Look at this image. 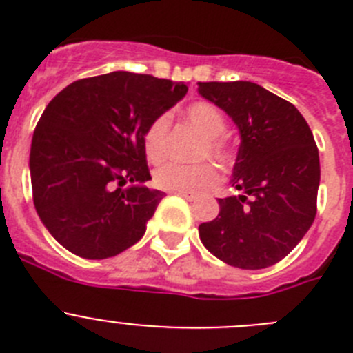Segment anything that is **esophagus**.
I'll list each match as a JSON object with an SVG mask.
<instances>
[{"label":"esophagus","mask_w":353,"mask_h":353,"mask_svg":"<svg viewBox=\"0 0 353 353\" xmlns=\"http://www.w3.org/2000/svg\"><path fill=\"white\" fill-rule=\"evenodd\" d=\"M176 196H180V198H185L189 199V201H192V199H196V194H192V192H183V191H176L174 192Z\"/></svg>","instance_id":"1"}]
</instances>
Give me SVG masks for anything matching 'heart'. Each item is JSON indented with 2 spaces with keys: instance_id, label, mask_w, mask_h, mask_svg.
Listing matches in <instances>:
<instances>
[{
  "instance_id": "b5f03b06",
  "label": "heart",
  "mask_w": 353,
  "mask_h": 353,
  "mask_svg": "<svg viewBox=\"0 0 353 353\" xmlns=\"http://www.w3.org/2000/svg\"><path fill=\"white\" fill-rule=\"evenodd\" d=\"M183 118L203 136V143L198 150V159H210L215 164L226 168L232 162L233 154L224 138L228 132V120L223 111L210 102H194L183 111ZM168 130H170V120L164 114L150 121V125L143 134V148L148 161L161 162L164 159ZM217 180L219 174L210 162H201L194 166L168 162L157 168L154 173L155 185L162 191L170 192L208 191L217 183Z\"/></svg>"
}]
</instances>
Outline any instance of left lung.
Returning <instances> with one entry per match:
<instances>
[{
	"instance_id": "left-lung-1",
	"label": "left lung",
	"mask_w": 353,
	"mask_h": 353,
	"mask_svg": "<svg viewBox=\"0 0 353 353\" xmlns=\"http://www.w3.org/2000/svg\"><path fill=\"white\" fill-rule=\"evenodd\" d=\"M199 95L235 121L240 146L219 215L199 224L205 248L239 269L281 261L316 215L320 159L307 121L281 97L251 81L198 83Z\"/></svg>"
}]
</instances>
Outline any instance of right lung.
Here are the masks:
<instances>
[{"label": "right lung", "mask_w": 353, "mask_h": 353, "mask_svg": "<svg viewBox=\"0 0 353 353\" xmlns=\"http://www.w3.org/2000/svg\"><path fill=\"white\" fill-rule=\"evenodd\" d=\"M185 93L183 83L111 72L74 81L49 102L31 139V189L65 249L104 260L145 235L164 192L143 185L152 179L143 134Z\"/></svg>", "instance_id": "add662e5"}]
</instances>
